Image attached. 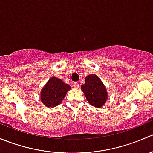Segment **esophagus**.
<instances>
[{"instance_id": "34e87169", "label": "esophagus", "mask_w": 153, "mask_h": 153, "mask_svg": "<svg viewBox=\"0 0 153 153\" xmlns=\"http://www.w3.org/2000/svg\"><path fill=\"white\" fill-rule=\"evenodd\" d=\"M72 86H73L74 88H76V89H78V88H79V83L74 82L73 84H72Z\"/></svg>"}]
</instances>
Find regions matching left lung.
Here are the masks:
<instances>
[{
  "mask_svg": "<svg viewBox=\"0 0 153 153\" xmlns=\"http://www.w3.org/2000/svg\"><path fill=\"white\" fill-rule=\"evenodd\" d=\"M89 104L95 107H101L106 103L107 92L102 81L97 75H89L85 78V84L81 86Z\"/></svg>",
  "mask_w": 153,
  "mask_h": 153,
  "instance_id": "left-lung-1",
  "label": "left lung"
}]
</instances>
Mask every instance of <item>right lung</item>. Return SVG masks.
<instances>
[{
	"instance_id": "obj_1",
	"label": "right lung",
	"mask_w": 153,
	"mask_h": 153,
	"mask_svg": "<svg viewBox=\"0 0 153 153\" xmlns=\"http://www.w3.org/2000/svg\"><path fill=\"white\" fill-rule=\"evenodd\" d=\"M70 89V86L63 82L61 79L52 77L42 89L41 101L47 107H55L61 104Z\"/></svg>"
}]
</instances>
